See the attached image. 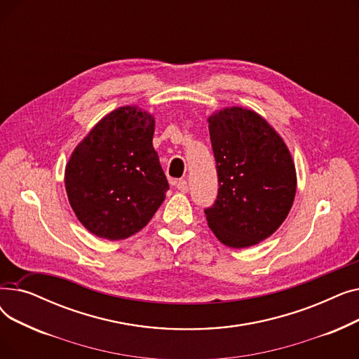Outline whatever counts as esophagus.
<instances>
[{
  "label": "esophagus",
  "mask_w": 359,
  "mask_h": 359,
  "mask_svg": "<svg viewBox=\"0 0 359 359\" xmlns=\"http://www.w3.org/2000/svg\"><path fill=\"white\" fill-rule=\"evenodd\" d=\"M176 187H177V189H179L180 192H183V194L189 192V183H187V180H179V182L176 183Z\"/></svg>",
  "instance_id": "obj_1"
}]
</instances>
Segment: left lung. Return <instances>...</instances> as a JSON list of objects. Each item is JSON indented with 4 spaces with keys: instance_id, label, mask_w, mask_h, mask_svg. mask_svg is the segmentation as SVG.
<instances>
[{
    "instance_id": "1",
    "label": "left lung",
    "mask_w": 359,
    "mask_h": 359,
    "mask_svg": "<svg viewBox=\"0 0 359 359\" xmlns=\"http://www.w3.org/2000/svg\"><path fill=\"white\" fill-rule=\"evenodd\" d=\"M218 195L205 208L210 229L225 246L243 249L273 234L297 189L290 151L257 113L231 107L210 119Z\"/></svg>"
}]
</instances>
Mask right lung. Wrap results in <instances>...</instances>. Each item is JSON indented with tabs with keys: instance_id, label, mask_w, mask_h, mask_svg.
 I'll return each mask as SVG.
<instances>
[{
	"instance_id": "add662e5",
	"label": "right lung",
	"mask_w": 359,
	"mask_h": 359,
	"mask_svg": "<svg viewBox=\"0 0 359 359\" xmlns=\"http://www.w3.org/2000/svg\"><path fill=\"white\" fill-rule=\"evenodd\" d=\"M154 119L137 107L106 115L65 168L71 208L94 236L122 240L153 218L168 182L153 147Z\"/></svg>"
}]
</instances>
